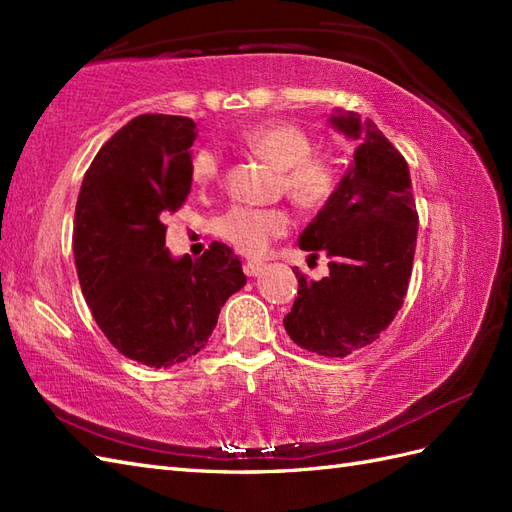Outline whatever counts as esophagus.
I'll use <instances>...</instances> for the list:
<instances>
[{"instance_id":"esophagus-1","label":"esophagus","mask_w":512,"mask_h":512,"mask_svg":"<svg viewBox=\"0 0 512 512\" xmlns=\"http://www.w3.org/2000/svg\"><path fill=\"white\" fill-rule=\"evenodd\" d=\"M262 270H264V266L257 264V262H246V264H244L246 277H257L259 273H262Z\"/></svg>"}]
</instances>
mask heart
<instances>
[{"label":"heart","instance_id":"1","mask_svg":"<svg viewBox=\"0 0 512 512\" xmlns=\"http://www.w3.org/2000/svg\"><path fill=\"white\" fill-rule=\"evenodd\" d=\"M242 145L281 169L284 189L292 202L317 211L334 200L343 182L341 162L332 154H314V140L306 129L286 121H266L242 134ZM220 173V156L213 147H200L191 158L189 176L195 187H209ZM286 209L235 206L217 220V235L246 257H262L275 239L290 231Z\"/></svg>","mask_w":512,"mask_h":512}]
</instances>
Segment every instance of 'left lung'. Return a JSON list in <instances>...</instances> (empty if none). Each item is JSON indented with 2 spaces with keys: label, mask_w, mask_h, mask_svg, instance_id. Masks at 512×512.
I'll return each instance as SVG.
<instances>
[{
  "label": "left lung",
  "mask_w": 512,
  "mask_h": 512,
  "mask_svg": "<svg viewBox=\"0 0 512 512\" xmlns=\"http://www.w3.org/2000/svg\"><path fill=\"white\" fill-rule=\"evenodd\" d=\"M330 123L358 140L339 193L299 235V248L330 257V275L299 270L297 299L284 328L303 350L343 358L374 343L407 295L418 213L407 160L374 121L336 110Z\"/></svg>",
  "instance_id": "1"
}]
</instances>
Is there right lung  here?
<instances>
[{"label": "right lung", "mask_w": 512, "mask_h": 512, "mask_svg": "<svg viewBox=\"0 0 512 512\" xmlns=\"http://www.w3.org/2000/svg\"><path fill=\"white\" fill-rule=\"evenodd\" d=\"M195 123L143 114L107 140L85 171L74 213V264L94 321L118 352L171 367L204 350L226 299L246 284L242 262L213 242L173 259L162 217L191 191Z\"/></svg>", "instance_id": "1"}]
</instances>
